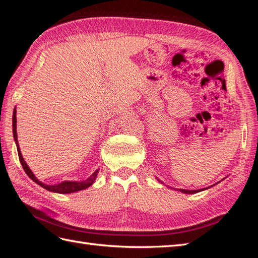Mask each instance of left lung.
Returning <instances> with one entry per match:
<instances>
[{
  "instance_id": "1",
  "label": "left lung",
  "mask_w": 258,
  "mask_h": 258,
  "mask_svg": "<svg viewBox=\"0 0 258 258\" xmlns=\"http://www.w3.org/2000/svg\"><path fill=\"white\" fill-rule=\"evenodd\" d=\"M180 191H183V193H186V194H194V193H197V191H200L201 189H196V190H187V189H179Z\"/></svg>"
}]
</instances>
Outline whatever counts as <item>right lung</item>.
Returning <instances> with one entry per match:
<instances>
[{
    "instance_id": "obj_1",
    "label": "right lung",
    "mask_w": 258,
    "mask_h": 258,
    "mask_svg": "<svg viewBox=\"0 0 258 258\" xmlns=\"http://www.w3.org/2000/svg\"><path fill=\"white\" fill-rule=\"evenodd\" d=\"M13 135H14V140H15V143H16V147H18V154H19V158H20V162L22 164V167H23L24 172L27 174V176H29L32 180H34L36 184H38L40 186H42L43 188H45L47 190H51V191H55V193H61V194H69V193H73V191H78L81 189H84L86 187H89L93 183H94L95 177L97 175V172L93 173L91 176L87 178L84 182H63L61 184H57V185H45L44 183H42L38 180L35 176L34 174L32 173L31 169L29 168V166L26 165V163L24 161L23 156L21 154V151H20V147L18 144V134H16V111L14 109L13 112Z\"/></svg>"
}]
</instances>
